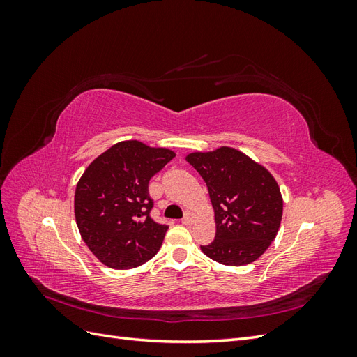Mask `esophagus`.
<instances>
[{
    "label": "esophagus",
    "mask_w": 357,
    "mask_h": 357,
    "mask_svg": "<svg viewBox=\"0 0 357 357\" xmlns=\"http://www.w3.org/2000/svg\"><path fill=\"white\" fill-rule=\"evenodd\" d=\"M192 222H193V214H192V213H188V214L185 215V218L181 219V223L186 225V226H188V225H192Z\"/></svg>",
    "instance_id": "34e87169"
}]
</instances>
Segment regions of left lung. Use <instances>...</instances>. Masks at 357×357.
Masks as SVG:
<instances>
[{
  "label": "left lung",
  "mask_w": 357,
  "mask_h": 357,
  "mask_svg": "<svg viewBox=\"0 0 357 357\" xmlns=\"http://www.w3.org/2000/svg\"><path fill=\"white\" fill-rule=\"evenodd\" d=\"M208 188L215 236L201 250L222 265L243 266L261 257L275 238L283 198L265 167L232 147L186 156Z\"/></svg>",
  "instance_id": "obj_1"
}]
</instances>
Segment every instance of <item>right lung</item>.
<instances>
[{
	"mask_svg": "<svg viewBox=\"0 0 357 357\" xmlns=\"http://www.w3.org/2000/svg\"><path fill=\"white\" fill-rule=\"evenodd\" d=\"M174 156L169 149L129 139L86 168L75 188L74 214L83 241L100 262L131 269L159 252L168 226L150 218L149 181Z\"/></svg>",
	"mask_w": 357,
	"mask_h": 357,
	"instance_id": "right-lung-1",
	"label": "right lung"
}]
</instances>
